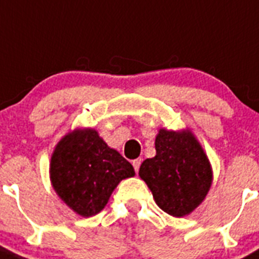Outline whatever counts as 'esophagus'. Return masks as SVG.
<instances>
[{
	"label": "esophagus",
	"mask_w": 259,
	"mask_h": 259,
	"mask_svg": "<svg viewBox=\"0 0 259 259\" xmlns=\"http://www.w3.org/2000/svg\"><path fill=\"white\" fill-rule=\"evenodd\" d=\"M141 159H136V160H133V167H134V169H136V173L139 172V167H141Z\"/></svg>",
	"instance_id": "1"
}]
</instances>
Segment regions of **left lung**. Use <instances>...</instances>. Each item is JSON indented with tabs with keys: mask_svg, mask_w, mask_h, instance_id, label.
I'll return each instance as SVG.
<instances>
[{
	"mask_svg": "<svg viewBox=\"0 0 259 259\" xmlns=\"http://www.w3.org/2000/svg\"><path fill=\"white\" fill-rule=\"evenodd\" d=\"M155 150L156 155L141 164L139 176L161 210L172 217H185L210 190L212 170L207 156L190 132L160 129Z\"/></svg>",
	"mask_w": 259,
	"mask_h": 259,
	"instance_id": "obj_1",
	"label": "left lung"
}]
</instances>
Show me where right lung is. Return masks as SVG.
I'll list each match as a JSON object with an SVG mask.
<instances>
[{
	"instance_id": "obj_1",
	"label": "right lung",
	"mask_w": 259,
	"mask_h": 259,
	"mask_svg": "<svg viewBox=\"0 0 259 259\" xmlns=\"http://www.w3.org/2000/svg\"><path fill=\"white\" fill-rule=\"evenodd\" d=\"M134 175L132 164L92 129L67 134L52 155L51 180L56 193L86 218L100 212L121 180Z\"/></svg>"
}]
</instances>
